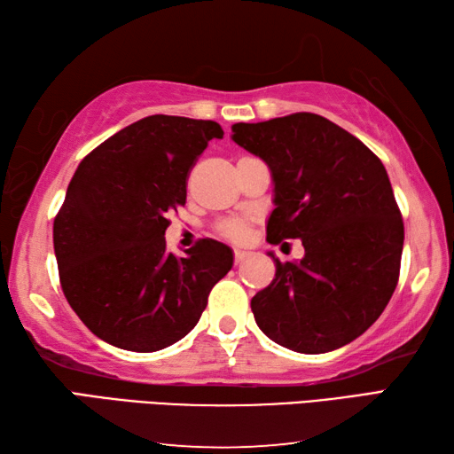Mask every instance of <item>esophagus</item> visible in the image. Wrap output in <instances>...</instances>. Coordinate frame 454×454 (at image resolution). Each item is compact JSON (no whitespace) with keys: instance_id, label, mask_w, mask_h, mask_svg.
Segmentation results:
<instances>
[{"instance_id":"1","label":"esophagus","mask_w":454,"mask_h":454,"mask_svg":"<svg viewBox=\"0 0 454 454\" xmlns=\"http://www.w3.org/2000/svg\"><path fill=\"white\" fill-rule=\"evenodd\" d=\"M233 256H235V262H237V264H240V262H243L245 258L248 256V251H245V248H235V251H233Z\"/></svg>"}]
</instances>
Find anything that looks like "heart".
<instances>
[{
	"mask_svg": "<svg viewBox=\"0 0 454 454\" xmlns=\"http://www.w3.org/2000/svg\"><path fill=\"white\" fill-rule=\"evenodd\" d=\"M217 231L227 239L233 240H243L248 235V221L231 217V219H221L217 223Z\"/></svg>",
	"mask_w": 454,
	"mask_h": 454,
	"instance_id": "1",
	"label": "heart"
}]
</instances>
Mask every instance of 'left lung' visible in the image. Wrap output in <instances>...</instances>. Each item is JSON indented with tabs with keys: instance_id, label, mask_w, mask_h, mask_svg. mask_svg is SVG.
Returning <instances> with one entry per match:
<instances>
[{
	"instance_id": "left-lung-1",
	"label": "left lung",
	"mask_w": 454,
	"mask_h": 454,
	"mask_svg": "<svg viewBox=\"0 0 454 454\" xmlns=\"http://www.w3.org/2000/svg\"><path fill=\"white\" fill-rule=\"evenodd\" d=\"M233 141L270 166L276 209L266 240L301 239L300 262L251 300L274 343L319 355L372 325L400 278L403 219L380 159L329 119L292 114L233 125Z\"/></svg>"
}]
</instances>
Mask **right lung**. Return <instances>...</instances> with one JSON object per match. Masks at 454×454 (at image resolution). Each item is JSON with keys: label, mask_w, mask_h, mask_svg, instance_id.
<instances>
[{"label": "right lung", "mask_w": 454, "mask_h": 454, "mask_svg": "<svg viewBox=\"0 0 454 454\" xmlns=\"http://www.w3.org/2000/svg\"><path fill=\"white\" fill-rule=\"evenodd\" d=\"M215 121L151 115L96 146L68 184L52 239L62 292L106 343L154 353L196 327L233 253L200 239L188 256L166 248L170 214L186 203L188 178Z\"/></svg>", "instance_id": "right-lung-1"}]
</instances>
